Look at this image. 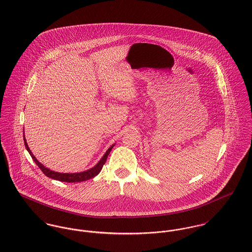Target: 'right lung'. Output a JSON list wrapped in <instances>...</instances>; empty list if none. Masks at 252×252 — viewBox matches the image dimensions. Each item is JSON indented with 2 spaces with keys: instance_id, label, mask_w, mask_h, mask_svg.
Segmentation results:
<instances>
[{
  "instance_id": "obj_1",
  "label": "right lung",
  "mask_w": 252,
  "mask_h": 252,
  "mask_svg": "<svg viewBox=\"0 0 252 252\" xmlns=\"http://www.w3.org/2000/svg\"><path fill=\"white\" fill-rule=\"evenodd\" d=\"M23 134H24V142H25V147L27 149V151L29 152V154L32 156V160L36 163V165L40 168V170L44 173V174L50 178H53V179H56V180H59V181H62V182H69V183H76V182H81V181H85V180H88L90 178H93L95 177L97 174H99V172L101 171L102 169V166L104 165V163L106 162V159H107V156L110 154L112 148L115 146L112 145L107 151L106 153L104 154V155L100 158V160L97 162V164L87 170V171H84V172H80V173H74V174H63V173H58V172H54L48 168H46L44 165H42L38 160L36 159V157L34 155H32V151L30 150L29 146H28V143H27V140H26V137H25V132L23 131Z\"/></svg>"
}]
</instances>
